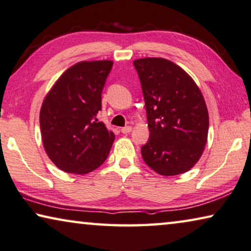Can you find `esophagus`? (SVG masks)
Masks as SVG:
<instances>
[{"instance_id": "obj_1", "label": "esophagus", "mask_w": 251, "mask_h": 251, "mask_svg": "<svg viewBox=\"0 0 251 251\" xmlns=\"http://www.w3.org/2000/svg\"><path fill=\"white\" fill-rule=\"evenodd\" d=\"M121 132L123 134H128L132 132V126H126V127H123V128L121 129Z\"/></svg>"}]
</instances>
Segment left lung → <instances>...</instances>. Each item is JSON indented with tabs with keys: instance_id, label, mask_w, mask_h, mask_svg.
Masks as SVG:
<instances>
[{
	"instance_id": "left-lung-1",
	"label": "left lung",
	"mask_w": 251,
	"mask_h": 251,
	"mask_svg": "<svg viewBox=\"0 0 251 251\" xmlns=\"http://www.w3.org/2000/svg\"><path fill=\"white\" fill-rule=\"evenodd\" d=\"M147 108L150 138L141 148L148 166L162 176L192 169L207 141L208 113L195 81L166 58L133 62Z\"/></svg>"
}]
</instances>
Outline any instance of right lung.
Here are the masks:
<instances>
[{
	"mask_svg": "<svg viewBox=\"0 0 251 251\" xmlns=\"http://www.w3.org/2000/svg\"><path fill=\"white\" fill-rule=\"evenodd\" d=\"M113 62H78L45 97L39 115L48 158L69 174L84 175L106 161L115 134L98 121L101 93Z\"/></svg>",
	"mask_w": 251,
	"mask_h": 251,
	"instance_id": "1",
	"label": "right lung"
}]
</instances>
